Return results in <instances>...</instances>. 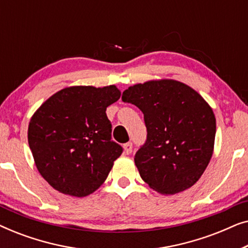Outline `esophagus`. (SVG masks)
Segmentation results:
<instances>
[{"label":"esophagus","instance_id":"obj_1","mask_svg":"<svg viewBox=\"0 0 248 248\" xmlns=\"http://www.w3.org/2000/svg\"><path fill=\"white\" fill-rule=\"evenodd\" d=\"M132 149H133V143H132V142H127V143L124 144V152L126 155L131 154Z\"/></svg>","mask_w":248,"mask_h":248}]
</instances>
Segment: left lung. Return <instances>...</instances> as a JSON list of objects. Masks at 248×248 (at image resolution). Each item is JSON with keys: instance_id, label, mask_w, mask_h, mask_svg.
<instances>
[{"instance_id": "obj_1", "label": "left lung", "mask_w": 248, "mask_h": 248, "mask_svg": "<svg viewBox=\"0 0 248 248\" xmlns=\"http://www.w3.org/2000/svg\"><path fill=\"white\" fill-rule=\"evenodd\" d=\"M124 103L144 116L147 140L134 155L141 178L161 194H176L195 184L212 157L216 117L191 87L175 80L128 87Z\"/></svg>"}]
</instances>
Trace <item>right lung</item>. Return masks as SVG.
I'll return each instance as SVG.
<instances>
[{
    "instance_id": "add662e5",
    "label": "right lung",
    "mask_w": 248,
    "mask_h": 248,
    "mask_svg": "<svg viewBox=\"0 0 248 248\" xmlns=\"http://www.w3.org/2000/svg\"><path fill=\"white\" fill-rule=\"evenodd\" d=\"M121 97L115 86H77L48 98L28 127L36 167L63 194L82 198L106 181L123 148L111 140L106 108Z\"/></svg>"
}]
</instances>
